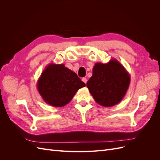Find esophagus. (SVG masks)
<instances>
[{"instance_id": "obj_1", "label": "esophagus", "mask_w": 160, "mask_h": 160, "mask_svg": "<svg viewBox=\"0 0 160 160\" xmlns=\"http://www.w3.org/2000/svg\"><path fill=\"white\" fill-rule=\"evenodd\" d=\"M82 81H83V83H85V84L87 83V81H88V80H87V79L85 78V77H83V78H82Z\"/></svg>"}]
</instances>
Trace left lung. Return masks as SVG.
I'll return each instance as SVG.
<instances>
[{"label":"left lung","instance_id":"obj_1","mask_svg":"<svg viewBox=\"0 0 160 160\" xmlns=\"http://www.w3.org/2000/svg\"><path fill=\"white\" fill-rule=\"evenodd\" d=\"M130 79L125 67L117 59H113L107 63L95 64L93 75L87 83V87L98 104L112 107L123 99Z\"/></svg>","mask_w":160,"mask_h":160}]
</instances>
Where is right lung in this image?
Here are the masks:
<instances>
[{"mask_svg":"<svg viewBox=\"0 0 160 160\" xmlns=\"http://www.w3.org/2000/svg\"><path fill=\"white\" fill-rule=\"evenodd\" d=\"M85 86L75 72L65 67L64 64L55 63L45 67L37 84L43 101L57 108L69 103L77 91Z\"/></svg>","mask_w":160,"mask_h":160,"instance_id":"1","label":"right lung"}]
</instances>
